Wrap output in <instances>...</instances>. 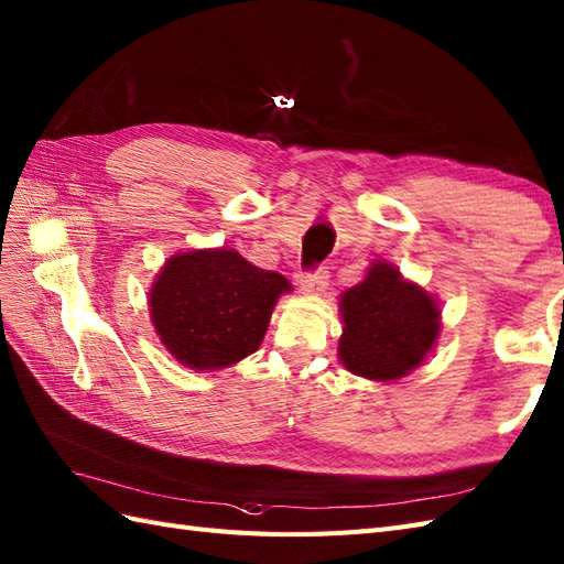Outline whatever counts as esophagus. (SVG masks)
Segmentation results:
<instances>
[{
  "label": "esophagus",
  "instance_id": "obj_1",
  "mask_svg": "<svg viewBox=\"0 0 564 564\" xmlns=\"http://www.w3.org/2000/svg\"><path fill=\"white\" fill-rule=\"evenodd\" d=\"M299 286H301V292H304V294L321 296L327 290V272L325 270L308 272V274H304V278L299 280Z\"/></svg>",
  "mask_w": 564,
  "mask_h": 564
}]
</instances>
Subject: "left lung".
Returning a JSON list of instances; mask_svg holds the SVG:
<instances>
[{"label": "left lung", "mask_w": 564, "mask_h": 564, "mask_svg": "<svg viewBox=\"0 0 564 564\" xmlns=\"http://www.w3.org/2000/svg\"><path fill=\"white\" fill-rule=\"evenodd\" d=\"M441 301L406 280L388 260H373L364 280L339 296V361L354 376L400 380L419 368L443 333Z\"/></svg>", "instance_id": "obj_1"}]
</instances>
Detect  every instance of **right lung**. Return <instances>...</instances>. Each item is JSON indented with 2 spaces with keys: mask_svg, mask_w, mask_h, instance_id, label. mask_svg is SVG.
<instances>
[{
  "mask_svg": "<svg viewBox=\"0 0 564 564\" xmlns=\"http://www.w3.org/2000/svg\"><path fill=\"white\" fill-rule=\"evenodd\" d=\"M292 292L280 272L235 249H194L164 260L150 284V323L174 359L191 370H223L263 341L278 299Z\"/></svg>",
  "mask_w": 564,
  "mask_h": 564,
  "instance_id": "1",
  "label": "right lung"
}]
</instances>
